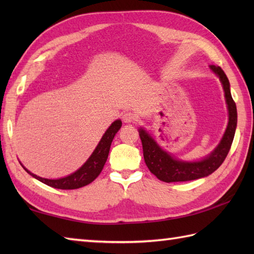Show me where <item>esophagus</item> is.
Instances as JSON below:
<instances>
[{
	"label": "esophagus",
	"mask_w": 254,
	"mask_h": 254,
	"mask_svg": "<svg viewBox=\"0 0 254 254\" xmlns=\"http://www.w3.org/2000/svg\"><path fill=\"white\" fill-rule=\"evenodd\" d=\"M135 119H136L135 115H134V113H132V112H126L122 116V121L126 122V123H132V122L135 121Z\"/></svg>",
	"instance_id": "34e87169"
}]
</instances>
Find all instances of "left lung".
I'll return each mask as SVG.
<instances>
[{"instance_id": "left-lung-1", "label": "left lung", "mask_w": 254, "mask_h": 254, "mask_svg": "<svg viewBox=\"0 0 254 254\" xmlns=\"http://www.w3.org/2000/svg\"><path fill=\"white\" fill-rule=\"evenodd\" d=\"M212 72L217 75L223 85L226 104L228 109V124L224 135L212 153L201 160L186 161L176 158L174 155L161 148L156 139L145 130L138 128V134L143 145L145 164L149 171L164 182L191 181L207 177L224 163L231 144L234 141L237 127V107L231 97L230 84L226 74L219 66L209 65Z\"/></svg>"}]
</instances>
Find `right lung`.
Masks as SVG:
<instances>
[{"instance_id": "1", "label": "right lung", "mask_w": 254, "mask_h": 254, "mask_svg": "<svg viewBox=\"0 0 254 254\" xmlns=\"http://www.w3.org/2000/svg\"><path fill=\"white\" fill-rule=\"evenodd\" d=\"M122 126L121 120H116L111 126L108 127V130L102 135L101 139L99 141L98 145L94 149L93 154L89 156V158L85 161V164L77 169L73 174L68 175L66 177L59 178V179H47V178H41L35 174H32L28 169H24L28 172V174L36 178L37 180L45 183V185L61 189V190H73V189H78L89 185L90 182H93L97 177L100 175V172L104 168V166L107 161L108 155H109L110 146L112 143V139L115 138V135L120 130Z\"/></svg>"}]
</instances>
